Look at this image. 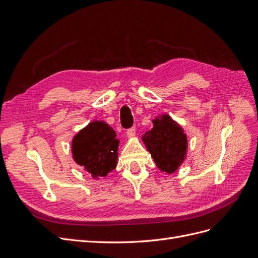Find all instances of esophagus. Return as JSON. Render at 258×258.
<instances>
[{
	"instance_id": "esophagus-1",
	"label": "esophagus",
	"mask_w": 258,
	"mask_h": 258,
	"mask_svg": "<svg viewBox=\"0 0 258 258\" xmlns=\"http://www.w3.org/2000/svg\"><path fill=\"white\" fill-rule=\"evenodd\" d=\"M135 135H136V127H131L127 130V136L129 138H132Z\"/></svg>"
}]
</instances>
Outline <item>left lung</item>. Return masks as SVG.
I'll list each match as a JSON object with an SVG mask.
<instances>
[{"instance_id": "8db88e82", "label": "left lung", "mask_w": 258, "mask_h": 258, "mask_svg": "<svg viewBox=\"0 0 258 258\" xmlns=\"http://www.w3.org/2000/svg\"><path fill=\"white\" fill-rule=\"evenodd\" d=\"M154 128L143 136V141L161 171L173 173L185 159L187 139L183 129L168 115L153 121Z\"/></svg>"}]
</instances>
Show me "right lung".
<instances>
[{
    "instance_id": "add662e5",
    "label": "right lung",
    "mask_w": 258,
    "mask_h": 258,
    "mask_svg": "<svg viewBox=\"0 0 258 258\" xmlns=\"http://www.w3.org/2000/svg\"><path fill=\"white\" fill-rule=\"evenodd\" d=\"M115 131L104 121H93L77 134L72 143L74 160L92 176H105L116 168Z\"/></svg>"
}]
</instances>
